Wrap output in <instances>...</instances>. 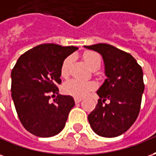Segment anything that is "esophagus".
Wrapping results in <instances>:
<instances>
[{
    "mask_svg": "<svg viewBox=\"0 0 156 156\" xmlns=\"http://www.w3.org/2000/svg\"><path fill=\"white\" fill-rule=\"evenodd\" d=\"M82 101V98L81 97H75V102L76 103H79Z\"/></svg>",
    "mask_w": 156,
    "mask_h": 156,
    "instance_id": "esophagus-1",
    "label": "esophagus"
}]
</instances>
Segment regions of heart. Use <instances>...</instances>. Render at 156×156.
Segmentation results:
<instances>
[{"label": "heart", "instance_id": "b5f03b06", "mask_svg": "<svg viewBox=\"0 0 156 156\" xmlns=\"http://www.w3.org/2000/svg\"><path fill=\"white\" fill-rule=\"evenodd\" d=\"M84 60L90 68H93L95 66L101 65V56L97 53L94 51H86L84 55ZM71 58L67 57L61 66V74L62 76H66L68 73V69L70 66ZM96 87V84L94 81L89 80H82L79 79H70L65 83L64 90L66 93L76 97H83L86 95L90 90H94Z\"/></svg>", "mask_w": 156, "mask_h": 156}]
</instances>
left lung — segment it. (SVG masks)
I'll use <instances>...</instances> for the list:
<instances>
[{
    "label": "left lung",
    "mask_w": 156,
    "mask_h": 156,
    "mask_svg": "<svg viewBox=\"0 0 156 156\" xmlns=\"http://www.w3.org/2000/svg\"><path fill=\"white\" fill-rule=\"evenodd\" d=\"M102 55L107 77L97 90L100 99L88 115L93 131L112 138L129 129L138 117L145 90L143 71L132 55L109 44L84 46ZM105 100L110 103L105 104Z\"/></svg>",
    "instance_id": "8db88e82"
}]
</instances>
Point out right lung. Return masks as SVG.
I'll return each mask as SVG.
<instances>
[{"mask_svg":"<svg viewBox=\"0 0 156 156\" xmlns=\"http://www.w3.org/2000/svg\"><path fill=\"white\" fill-rule=\"evenodd\" d=\"M76 46L42 44L21 55L11 71V97L22 126L39 137H51L64 129L75 105L70 95L59 94L61 66ZM58 96L51 102V96Z\"/></svg>","mask_w":156,"mask_h":156,"instance_id":"1","label":"right lung"}]
</instances>
